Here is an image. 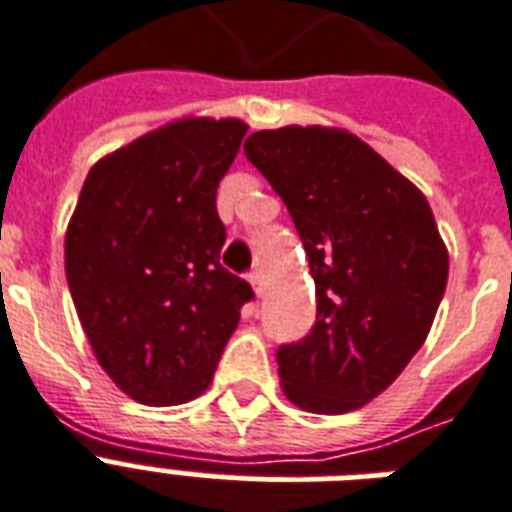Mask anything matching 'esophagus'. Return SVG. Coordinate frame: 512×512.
<instances>
[{
	"label": "esophagus",
	"mask_w": 512,
	"mask_h": 512,
	"mask_svg": "<svg viewBox=\"0 0 512 512\" xmlns=\"http://www.w3.org/2000/svg\"><path fill=\"white\" fill-rule=\"evenodd\" d=\"M249 284H252V289H255L257 297H263V292H265V276H263V271L249 273Z\"/></svg>",
	"instance_id": "1"
}]
</instances>
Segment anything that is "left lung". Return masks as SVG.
Returning a JSON list of instances; mask_svg holds the SVG:
<instances>
[{"label": "left lung", "mask_w": 512, "mask_h": 512, "mask_svg": "<svg viewBox=\"0 0 512 512\" xmlns=\"http://www.w3.org/2000/svg\"><path fill=\"white\" fill-rule=\"evenodd\" d=\"M244 154L287 204L316 281L311 335L276 350L281 390L305 412H353L404 372L433 327L449 279L436 217L348 130H260Z\"/></svg>", "instance_id": "left-lung-1"}]
</instances>
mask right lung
Here are the masks:
<instances>
[{
  "label": "right lung",
  "mask_w": 512,
  "mask_h": 512,
  "mask_svg": "<svg viewBox=\"0 0 512 512\" xmlns=\"http://www.w3.org/2000/svg\"><path fill=\"white\" fill-rule=\"evenodd\" d=\"M241 119L185 116L103 156L66 231V279L84 335L116 388L146 406L201 396L247 281L220 265L217 185L239 154Z\"/></svg>",
  "instance_id": "1"
}]
</instances>
